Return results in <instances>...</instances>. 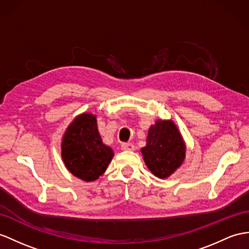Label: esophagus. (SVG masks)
Returning a JSON list of instances; mask_svg holds the SVG:
<instances>
[{"mask_svg": "<svg viewBox=\"0 0 249 249\" xmlns=\"http://www.w3.org/2000/svg\"><path fill=\"white\" fill-rule=\"evenodd\" d=\"M121 149L125 150V151H134L135 145L132 142H124L123 144H121Z\"/></svg>", "mask_w": 249, "mask_h": 249, "instance_id": "obj_1", "label": "esophagus"}]
</instances>
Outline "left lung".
<instances>
[{
  "mask_svg": "<svg viewBox=\"0 0 249 249\" xmlns=\"http://www.w3.org/2000/svg\"><path fill=\"white\" fill-rule=\"evenodd\" d=\"M185 144L171 120H157L149 130L147 145L142 149L145 165L160 178H166L181 165Z\"/></svg>",
  "mask_w": 249,
  "mask_h": 249,
  "instance_id": "1",
  "label": "left lung"
}]
</instances>
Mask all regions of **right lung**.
<instances>
[{"instance_id": "right-lung-1", "label": "right lung", "mask_w": 249, "mask_h": 249, "mask_svg": "<svg viewBox=\"0 0 249 249\" xmlns=\"http://www.w3.org/2000/svg\"><path fill=\"white\" fill-rule=\"evenodd\" d=\"M113 151L101 141L96 116L82 114L65 132L62 142V159L66 168L86 181L98 178L107 170Z\"/></svg>"}]
</instances>
